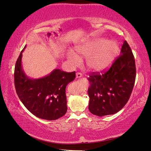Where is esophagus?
<instances>
[{"mask_svg": "<svg viewBox=\"0 0 151 151\" xmlns=\"http://www.w3.org/2000/svg\"><path fill=\"white\" fill-rule=\"evenodd\" d=\"M82 76V73H76V78H81Z\"/></svg>", "mask_w": 151, "mask_h": 151, "instance_id": "esophagus-1", "label": "esophagus"}]
</instances>
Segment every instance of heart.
<instances>
[{
  "label": "heart",
  "instance_id": "b5f03b06",
  "mask_svg": "<svg viewBox=\"0 0 151 151\" xmlns=\"http://www.w3.org/2000/svg\"><path fill=\"white\" fill-rule=\"evenodd\" d=\"M80 56L86 57L88 68L93 70H103L110 66L119 51V45L115 41H110L104 38L89 40L76 47ZM68 59L73 63H78L80 58L71 50L67 54Z\"/></svg>",
  "mask_w": 151,
  "mask_h": 151
}]
</instances>
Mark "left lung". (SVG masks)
<instances>
[{
	"instance_id": "obj_1",
	"label": "left lung",
	"mask_w": 151,
	"mask_h": 151,
	"mask_svg": "<svg viewBox=\"0 0 151 151\" xmlns=\"http://www.w3.org/2000/svg\"><path fill=\"white\" fill-rule=\"evenodd\" d=\"M136 74L134 56L129 45L124 41L121 54L108 70L89 75V111L97 116H104L120 111L129 100Z\"/></svg>"
}]
</instances>
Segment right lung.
<instances>
[{"mask_svg":"<svg viewBox=\"0 0 151 151\" xmlns=\"http://www.w3.org/2000/svg\"><path fill=\"white\" fill-rule=\"evenodd\" d=\"M15 63L14 84L22 104L32 114L46 120H55L63 116L67 110L65 88L75 78V71L67 73L54 69L49 75L31 79L22 69V53Z\"/></svg>","mask_w":151,"mask_h":151,"instance_id":"add662e5","label":"right lung"}]
</instances>
